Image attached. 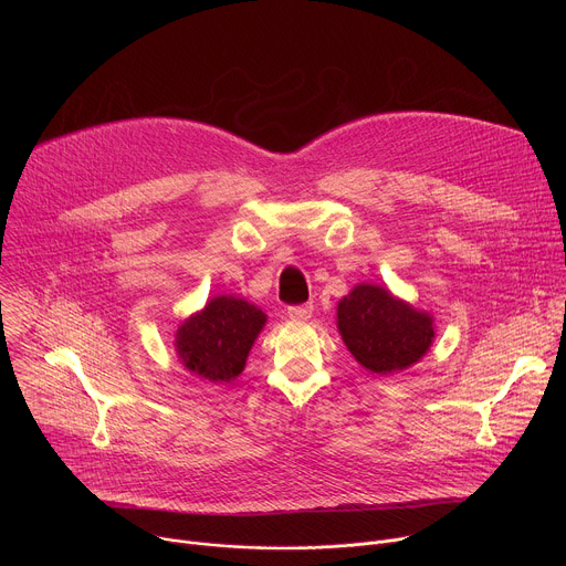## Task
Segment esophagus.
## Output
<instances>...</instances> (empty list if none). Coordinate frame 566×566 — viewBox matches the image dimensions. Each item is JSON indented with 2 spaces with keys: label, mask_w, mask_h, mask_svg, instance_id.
Listing matches in <instances>:
<instances>
[{
  "label": "esophagus",
  "mask_w": 566,
  "mask_h": 566,
  "mask_svg": "<svg viewBox=\"0 0 566 566\" xmlns=\"http://www.w3.org/2000/svg\"><path fill=\"white\" fill-rule=\"evenodd\" d=\"M313 313V306L311 304H297V306H289L286 308V315L291 319H308Z\"/></svg>",
  "instance_id": "34e87169"
}]
</instances>
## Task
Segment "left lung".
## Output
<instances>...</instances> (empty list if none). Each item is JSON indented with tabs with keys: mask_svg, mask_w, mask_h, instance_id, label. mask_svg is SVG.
I'll return each mask as SVG.
<instances>
[{
	"mask_svg": "<svg viewBox=\"0 0 566 566\" xmlns=\"http://www.w3.org/2000/svg\"><path fill=\"white\" fill-rule=\"evenodd\" d=\"M432 315L378 284H358L338 302V332L352 356L374 374L419 363L432 340Z\"/></svg>",
	"mask_w": 566,
	"mask_h": 566,
	"instance_id": "1",
	"label": "left lung"
}]
</instances>
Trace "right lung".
<instances>
[{
	"label": "right lung",
	"instance_id": "1",
	"mask_svg": "<svg viewBox=\"0 0 566 566\" xmlns=\"http://www.w3.org/2000/svg\"><path fill=\"white\" fill-rule=\"evenodd\" d=\"M264 325L266 313L255 304L234 295H217L181 322L175 349L195 376L210 382H230L244 371Z\"/></svg>",
	"mask_w": 566,
	"mask_h": 566
}]
</instances>
